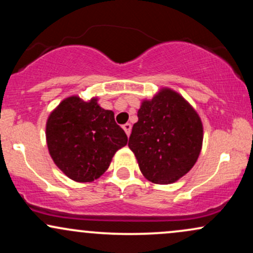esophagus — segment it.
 <instances>
[{
  "label": "esophagus",
  "instance_id": "obj_1",
  "mask_svg": "<svg viewBox=\"0 0 253 253\" xmlns=\"http://www.w3.org/2000/svg\"><path fill=\"white\" fill-rule=\"evenodd\" d=\"M123 128H124L125 132H126L127 136H129V134H130V129H132V126H130V124H125L124 126H123Z\"/></svg>",
  "mask_w": 253,
  "mask_h": 253
}]
</instances>
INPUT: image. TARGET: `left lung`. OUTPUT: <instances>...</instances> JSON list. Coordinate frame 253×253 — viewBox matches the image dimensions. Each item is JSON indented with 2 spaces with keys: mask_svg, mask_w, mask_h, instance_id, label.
<instances>
[{
  "mask_svg": "<svg viewBox=\"0 0 253 253\" xmlns=\"http://www.w3.org/2000/svg\"><path fill=\"white\" fill-rule=\"evenodd\" d=\"M202 140V121L196 110L178 92L164 88L152 100L143 101L128 146L145 178L170 184L194 167Z\"/></svg>",
  "mask_w": 253,
  "mask_h": 253,
  "instance_id": "left-lung-1",
  "label": "left lung"
}]
</instances>
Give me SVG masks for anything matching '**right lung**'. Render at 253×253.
Segmentation results:
<instances>
[{"instance_id": "1", "label": "right lung", "mask_w": 253, "mask_h": 253, "mask_svg": "<svg viewBox=\"0 0 253 253\" xmlns=\"http://www.w3.org/2000/svg\"><path fill=\"white\" fill-rule=\"evenodd\" d=\"M46 141L54 164L69 178L84 183L103 175L115 152L127 144V135L96 97L85 102L70 96L48 117Z\"/></svg>"}]
</instances>
